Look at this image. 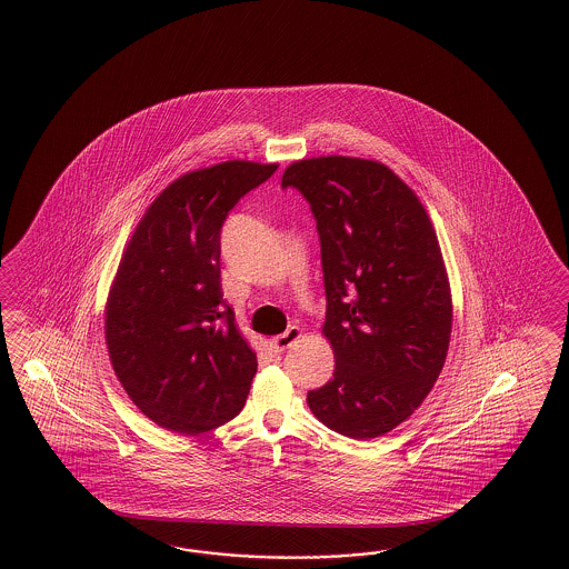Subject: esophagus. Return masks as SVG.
<instances>
[{"label": "esophagus", "instance_id": "esophagus-1", "mask_svg": "<svg viewBox=\"0 0 569 569\" xmlns=\"http://www.w3.org/2000/svg\"><path fill=\"white\" fill-rule=\"evenodd\" d=\"M300 336H302V329L292 326V328L286 329L281 336L271 338V340H269V346H271V350H273V352H283V350H286V348H290L296 340H300Z\"/></svg>", "mask_w": 569, "mask_h": 569}]
</instances>
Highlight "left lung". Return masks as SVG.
Wrapping results in <instances>:
<instances>
[{
	"label": "left lung",
	"instance_id": "1",
	"mask_svg": "<svg viewBox=\"0 0 569 569\" xmlns=\"http://www.w3.org/2000/svg\"><path fill=\"white\" fill-rule=\"evenodd\" d=\"M281 188L307 198L321 241L336 369L307 395L310 411L348 438H378L417 411L447 361L452 300L430 217L376 160H298Z\"/></svg>",
	"mask_w": 569,
	"mask_h": 569
}]
</instances>
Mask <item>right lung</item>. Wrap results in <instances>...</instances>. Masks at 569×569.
I'll return each instance as SVG.
<instances>
[{
  "mask_svg": "<svg viewBox=\"0 0 569 569\" xmlns=\"http://www.w3.org/2000/svg\"><path fill=\"white\" fill-rule=\"evenodd\" d=\"M277 164L229 160L172 181L141 217L106 302L114 373L141 413L198 436L243 409L257 355L221 292V229Z\"/></svg>",
  "mask_w": 569,
  "mask_h": 569,
  "instance_id": "add662e5",
  "label": "right lung"
}]
</instances>
